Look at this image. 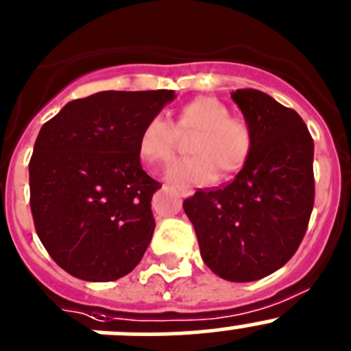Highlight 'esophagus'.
Segmentation results:
<instances>
[{
  "mask_svg": "<svg viewBox=\"0 0 351 351\" xmlns=\"http://www.w3.org/2000/svg\"><path fill=\"white\" fill-rule=\"evenodd\" d=\"M176 193H178L180 197H190L193 195V190L189 189V186H175Z\"/></svg>",
  "mask_w": 351,
  "mask_h": 351,
  "instance_id": "34e87169",
  "label": "esophagus"
}]
</instances>
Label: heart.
I'll return each instance as SVG.
<instances>
[{"label": "heart", "instance_id": "obj_1", "mask_svg": "<svg viewBox=\"0 0 351 351\" xmlns=\"http://www.w3.org/2000/svg\"><path fill=\"white\" fill-rule=\"evenodd\" d=\"M193 137L189 151L193 156L173 162L166 178L173 183L207 185L223 175L238 171L252 151V132L243 118L231 117L223 101L199 96L183 104L176 113L175 125L162 117H152L141 128L138 154L147 162H168L175 152L178 135Z\"/></svg>", "mask_w": 351, "mask_h": 351}]
</instances>
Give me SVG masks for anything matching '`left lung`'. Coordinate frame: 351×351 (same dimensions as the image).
Listing matches in <instances>:
<instances>
[{
    "mask_svg": "<svg viewBox=\"0 0 351 351\" xmlns=\"http://www.w3.org/2000/svg\"><path fill=\"white\" fill-rule=\"evenodd\" d=\"M252 132V151L226 186L199 190L183 209L200 255L219 278L261 280L283 267L314 207V141L295 110L255 89L231 93Z\"/></svg>",
    "mask_w": 351,
    "mask_h": 351,
    "instance_id": "left-lung-1",
    "label": "left lung"
}]
</instances>
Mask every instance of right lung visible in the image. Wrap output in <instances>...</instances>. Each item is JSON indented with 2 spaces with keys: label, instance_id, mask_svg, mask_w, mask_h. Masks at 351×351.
Wrapping results in <instances>:
<instances>
[{
  "label": "right lung",
  "instance_id": "1",
  "mask_svg": "<svg viewBox=\"0 0 351 351\" xmlns=\"http://www.w3.org/2000/svg\"><path fill=\"white\" fill-rule=\"evenodd\" d=\"M175 90H104L70 101L43 125L29 162L37 237L61 269L114 281L141 262L161 183L142 169L141 128Z\"/></svg>",
  "mask_w": 351,
  "mask_h": 351
}]
</instances>
